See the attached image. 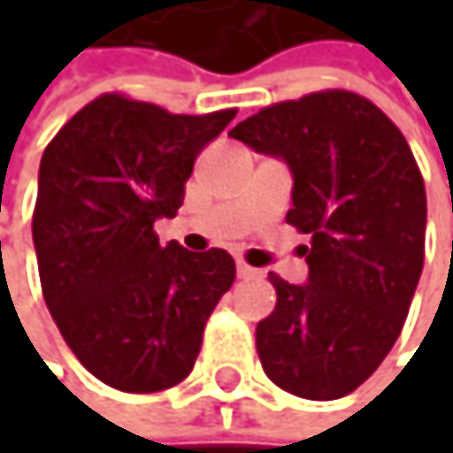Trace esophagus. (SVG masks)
<instances>
[{
    "instance_id": "1",
    "label": "esophagus",
    "mask_w": 453,
    "mask_h": 453,
    "mask_svg": "<svg viewBox=\"0 0 453 453\" xmlns=\"http://www.w3.org/2000/svg\"><path fill=\"white\" fill-rule=\"evenodd\" d=\"M236 272H239V277H242V280H255V277H260V272H257V269H252V266H247L244 260H239V264H236Z\"/></svg>"
}]
</instances>
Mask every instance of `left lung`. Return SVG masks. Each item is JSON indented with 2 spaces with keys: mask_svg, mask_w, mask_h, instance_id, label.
Returning <instances> with one entry per match:
<instances>
[{
  "mask_svg": "<svg viewBox=\"0 0 453 453\" xmlns=\"http://www.w3.org/2000/svg\"><path fill=\"white\" fill-rule=\"evenodd\" d=\"M293 176L288 222L307 282L269 274L277 307L257 323L264 372L304 399H340L394 348L424 266L426 193L405 135L370 100L315 92L277 103L228 133Z\"/></svg>",
  "mask_w": 453,
  "mask_h": 453,
  "instance_id": "1",
  "label": "left lung"
}]
</instances>
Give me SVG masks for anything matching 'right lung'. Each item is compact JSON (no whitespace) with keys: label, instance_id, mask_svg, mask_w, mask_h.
Returning <instances> with one entry per match:
<instances>
[{"label":"right lung","instance_id":"right-lung-1","mask_svg":"<svg viewBox=\"0 0 453 453\" xmlns=\"http://www.w3.org/2000/svg\"><path fill=\"white\" fill-rule=\"evenodd\" d=\"M234 116L103 95L42 151L32 239L45 304L75 358L119 391L181 383L234 285L225 250L163 247L154 234L160 217H176L196 157Z\"/></svg>","mask_w":453,"mask_h":453}]
</instances>
